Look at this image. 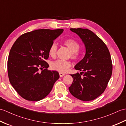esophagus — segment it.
I'll return each mask as SVG.
<instances>
[{"label":"esophagus","mask_w":126,"mask_h":126,"mask_svg":"<svg viewBox=\"0 0 126 126\" xmlns=\"http://www.w3.org/2000/svg\"><path fill=\"white\" fill-rule=\"evenodd\" d=\"M59 74H60V77H63L64 75H65V74H63V73H61V72H60L59 73Z\"/></svg>","instance_id":"obj_1"}]
</instances>
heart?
<instances>
[{
	"label": "heart",
	"mask_w": 126,
	"mask_h": 126,
	"mask_svg": "<svg viewBox=\"0 0 126 126\" xmlns=\"http://www.w3.org/2000/svg\"><path fill=\"white\" fill-rule=\"evenodd\" d=\"M63 44L68 47L70 51L71 58L74 60H78L81 56V52L79 50L80 45L78 42L72 39H68L63 41ZM57 45L55 43L51 44L50 46L48 53L50 56L55 57L56 54ZM71 64L69 61L63 60H57L51 63V68L55 71H57L61 73L65 72L68 71L71 67Z\"/></svg>",
	"instance_id": "obj_1"
}]
</instances>
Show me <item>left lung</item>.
Segmentation results:
<instances>
[{
	"mask_svg": "<svg viewBox=\"0 0 126 126\" xmlns=\"http://www.w3.org/2000/svg\"><path fill=\"white\" fill-rule=\"evenodd\" d=\"M70 31L80 37L86 53L75 66L80 74L71 75L74 80L69 91L80 100H93L104 92L112 76L110 51L103 40L88 29L70 28Z\"/></svg>",
	"mask_w": 126,
	"mask_h": 126,
	"instance_id": "8db88e82",
	"label": "left lung"
}]
</instances>
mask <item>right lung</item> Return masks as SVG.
Instances as JSON below:
<instances>
[{
	"label": "right lung",
	"instance_id": "add662e5",
	"mask_svg": "<svg viewBox=\"0 0 126 126\" xmlns=\"http://www.w3.org/2000/svg\"><path fill=\"white\" fill-rule=\"evenodd\" d=\"M63 31L41 29L28 32L17 38L12 47L7 61L8 78L13 88L26 100L45 98L59 78L58 72L47 69L45 60L49 57L50 46Z\"/></svg>",
	"mask_w": 126,
	"mask_h": 126
}]
</instances>
